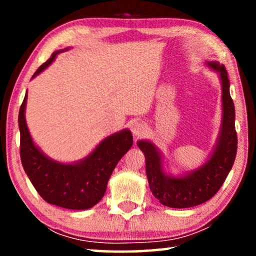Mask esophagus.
Returning <instances> with one entry per match:
<instances>
[{
  "label": "esophagus",
  "mask_w": 256,
  "mask_h": 256,
  "mask_svg": "<svg viewBox=\"0 0 256 256\" xmlns=\"http://www.w3.org/2000/svg\"><path fill=\"white\" fill-rule=\"evenodd\" d=\"M132 134H134V136H136V138H140V136L146 134V126L143 124V122H135V124L132 126Z\"/></svg>",
  "instance_id": "obj_1"
}]
</instances>
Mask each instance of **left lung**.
<instances>
[{
  "instance_id": "left-lung-1",
  "label": "left lung",
  "mask_w": 256,
  "mask_h": 256,
  "mask_svg": "<svg viewBox=\"0 0 256 256\" xmlns=\"http://www.w3.org/2000/svg\"><path fill=\"white\" fill-rule=\"evenodd\" d=\"M220 73L222 85V127L220 138L208 162L186 177H168L160 166V156L156 146L148 141H138V146L146 156V172L149 186L160 204L174 208L197 206L211 199L225 182L236 156L238 136L236 110L230 94V80L226 68L219 62H208Z\"/></svg>"
}]
</instances>
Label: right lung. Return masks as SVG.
<instances>
[{
    "label": "right lung",
    "mask_w": 256,
    "mask_h": 256,
    "mask_svg": "<svg viewBox=\"0 0 256 256\" xmlns=\"http://www.w3.org/2000/svg\"><path fill=\"white\" fill-rule=\"evenodd\" d=\"M58 54L54 52L34 76L48 68ZM26 104V94L18 114L20 154L23 169L31 183L48 204L68 210L90 208L104 197L112 172L132 146V132L122 130L108 136L80 163L60 164L48 158L34 144L24 118Z\"/></svg>",
    "instance_id": "obj_1"
}]
</instances>
